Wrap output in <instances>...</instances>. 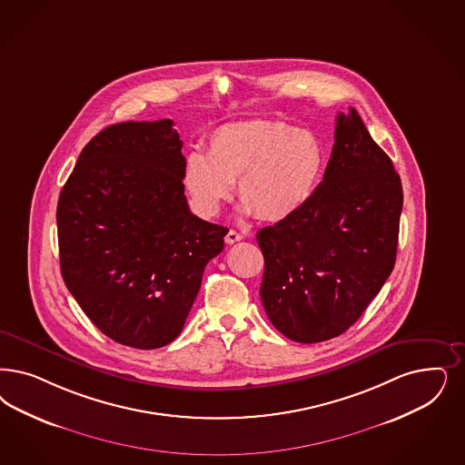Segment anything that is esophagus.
Here are the masks:
<instances>
[{"label":"esophagus","mask_w":465,"mask_h":465,"mask_svg":"<svg viewBox=\"0 0 465 465\" xmlns=\"http://www.w3.org/2000/svg\"><path fill=\"white\" fill-rule=\"evenodd\" d=\"M243 239V235L239 233L237 230H228V233L224 235V242L226 243H235V242L242 241Z\"/></svg>","instance_id":"obj_1"}]
</instances>
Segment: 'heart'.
Returning a JSON list of instances; mask_svg holds the SVG:
<instances>
[{
  "mask_svg": "<svg viewBox=\"0 0 465 465\" xmlns=\"http://www.w3.org/2000/svg\"><path fill=\"white\" fill-rule=\"evenodd\" d=\"M326 168L320 137L287 122H241L214 130L208 149L185 158L182 182L201 216H216L233 193L245 214L285 222L307 206Z\"/></svg>",
  "mask_w": 465,
  "mask_h": 465,
  "instance_id": "heart-1",
  "label": "heart"
}]
</instances>
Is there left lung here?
<instances>
[{
	"label": "left lung",
	"mask_w": 465,
	"mask_h": 465,
	"mask_svg": "<svg viewBox=\"0 0 465 465\" xmlns=\"http://www.w3.org/2000/svg\"><path fill=\"white\" fill-rule=\"evenodd\" d=\"M401 176L357 112L338 113L322 182L302 211L257 232L261 301L272 326L299 343L347 331L395 266Z\"/></svg>",
	"instance_id": "obj_1"
}]
</instances>
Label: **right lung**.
<instances>
[{
	"label": "right lung",
	"mask_w": 465,
	"mask_h": 465,
	"mask_svg": "<svg viewBox=\"0 0 465 465\" xmlns=\"http://www.w3.org/2000/svg\"><path fill=\"white\" fill-rule=\"evenodd\" d=\"M172 120L124 122L82 149L60 193L64 285L116 343L151 351L173 341L228 232L191 213Z\"/></svg>",
	"instance_id": "add662e5"
}]
</instances>
